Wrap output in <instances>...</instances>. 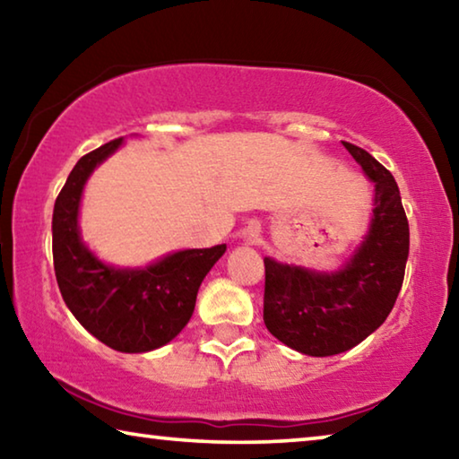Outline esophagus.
<instances>
[{
	"mask_svg": "<svg viewBox=\"0 0 459 459\" xmlns=\"http://www.w3.org/2000/svg\"><path fill=\"white\" fill-rule=\"evenodd\" d=\"M259 237H261L259 222L251 221V222H248V227L245 229V240H248V243H257Z\"/></svg>",
	"mask_w": 459,
	"mask_h": 459,
	"instance_id": "1",
	"label": "esophagus"
}]
</instances>
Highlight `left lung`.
I'll return each instance as SVG.
<instances>
[{
	"label": "left lung",
	"mask_w": 459,
	"mask_h": 459,
	"mask_svg": "<svg viewBox=\"0 0 459 459\" xmlns=\"http://www.w3.org/2000/svg\"><path fill=\"white\" fill-rule=\"evenodd\" d=\"M344 147L375 182L368 232L338 271H316L265 257L263 320L267 330L307 356L346 352L386 320L409 257V222L393 174L368 152Z\"/></svg>",
	"instance_id": "obj_1"
}]
</instances>
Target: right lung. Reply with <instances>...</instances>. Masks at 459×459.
Wrapping results in <instances>:
<instances>
[{
  "label": "right lung",
  "instance_id": "obj_1",
  "mask_svg": "<svg viewBox=\"0 0 459 459\" xmlns=\"http://www.w3.org/2000/svg\"><path fill=\"white\" fill-rule=\"evenodd\" d=\"M113 139L76 161L54 202L52 257L62 299L87 332L119 352H150L190 322L202 279L227 245L186 248L145 267H113L82 243L79 211L84 184L121 147Z\"/></svg>",
  "mask_w": 459,
  "mask_h": 459
}]
</instances>
